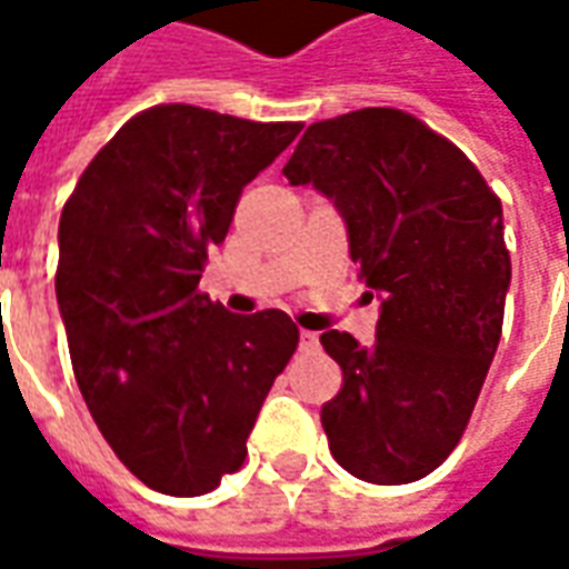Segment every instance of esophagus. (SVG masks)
Returning a JSON list of instances; mask_svg holds the SVG:
<instances>
[{
    "label": "esophagus",
    "instance_id": "obj_1",
    "mask_svg": "<svg viewBox=\"0 0 569 569\" xmlns=\"http://www.w3.org/2000/svg\"><path fill=\"white\" fill-rule=\"evenodd\" d=\"M317 345H320L317 332H308V329H301V335H298V347H301V350H313Z\"/></svg>",
    "mask_w": 569,
    "mask_h": 569
}]
</instances>
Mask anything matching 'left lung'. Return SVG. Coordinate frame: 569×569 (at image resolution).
Returning <instances> with one entry per match:
<instances>
[{
	"instance_id": "1",
	"label": "left lung",
	"mask_w": 569,
	"mask_h": 569,
	"mask_svg": "<svg viewBox=\"0 0 569 569\" xmlns=\"http://www.w3.org/2000/svg\"><path fill=\"white\" fill-rule=\"evenodd\" d=\"M283 176L335 200L381 298L369 347L320 335L345 371L320 415L332 457L371 485L418 481L457 448L500 345L512 280L500 198L453 142L383 106L310 124Z\"/></svg>"
}]
</instances>
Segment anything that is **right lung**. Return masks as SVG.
Here are the masks:
<instances>
[{
    "mask_svg": "<svg viewBox=\"0 0 569 569\" xmlns=\"http://www.w3.org/2000/svg\"><path fill=\"white\" fill-rule=\"evenodd\" d=\"M298 121L151 106L118 130L60 212L57 305L91 418L151 490L200 497L247 457L298 347L283 310L240 317L200 292L247 182Z\"/></svg>",
    "mask_w": 569,
    "mask_h": 569,
    "instance_id": "1",
    "label": "right lung"
}]
</instances>
